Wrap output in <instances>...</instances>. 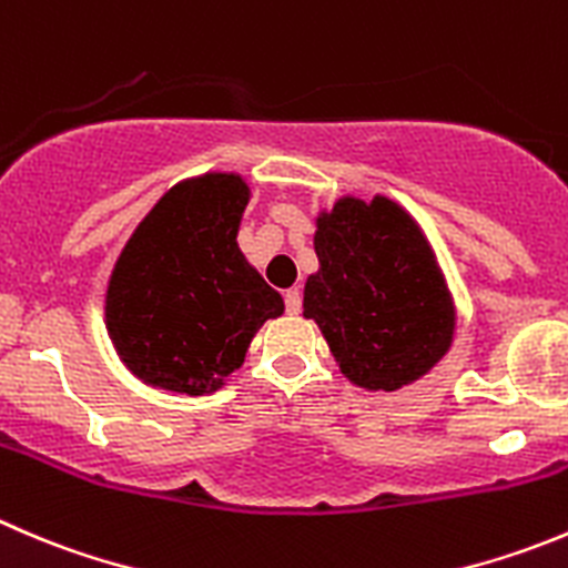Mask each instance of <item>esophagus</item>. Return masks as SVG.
I'll return each instance as SVG.
<instances>
[{
  "label": "esophagus",
  "mask_w": 568,
  "mask_h": 568,
  "mask_svg": "<svg viewBox=\"0 0 568 568\" xmlns=\"http://www.w3.org/2000/svg\"><path fill=\"white\" fill-rule=\"evenodd\" d=\"M285 311H288V316H296V313L302 311L300 288H288V291H285Z\"/></svg>",
  "instance_id": "obj_1"
}]
</instances>
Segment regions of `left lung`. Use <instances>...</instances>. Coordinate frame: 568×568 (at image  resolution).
Wrapping results in <instances>:
<instances>
[{"mask_svg": "<svg viewBox=\"0 0 568 568\" xmlns=\"http://www.w3.org/2000/svg\"><path fill=\"white\" fill-rule=\"evenodd\" d=\"M318 272L305 283L313 318L349 383L396 390L449 352L458 311L416 219L388 196H341L316 216Z\"/></svg>", "mask_w": 568, "mask_h": 568, "instance_id": "obj_1", "label": "left lung"}]
</instances>
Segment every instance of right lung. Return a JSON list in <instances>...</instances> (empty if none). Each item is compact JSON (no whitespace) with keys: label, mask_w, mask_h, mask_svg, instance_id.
Returning <instances> with one entry per match:
<instances>
[{"label":"right lung","mask_w":568,"mask_h":568,"mask_svg":"<svg viewBox=\"0 0 568 568\" xmlns=\"http://www.w3.org/2000/svg\"><path fill=\"white\" fill-rule=\"evenodd\" d=\"M250 185L207 172L169 189L132 230L104 294L119 361L152 388L213 394L285 302L239 250Z\"/></svg>","instance_id":"obj_1"}]
</instances>
